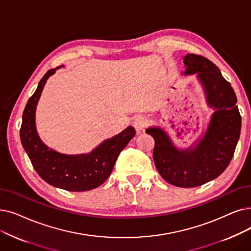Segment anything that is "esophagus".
Returning <instances> with one entry per match:
<instances>
[{"mask_svg": "<svg viewBox=\"0 0 251 251\" xmlns=\"http://www.w3.org/2000/svg\"><path fill=\"white\" fill-rule=\"evenodd\" d=\"M148 126V120L143 117V116H138L133 120V127L135 128L136 132H141L147 128Z\"/></svg>", "mask_w": 251, "mask_h": 251, "instance_id": "34e87169", "label": "esophagus"}]
</instances>
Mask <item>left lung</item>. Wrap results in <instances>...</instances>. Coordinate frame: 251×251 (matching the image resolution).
I'll list each match as a JSON object with an SVG mask.
<instances>
[{
	"label": "left lung",
	"mask_w": 251,
	"mask_h": 251,
	"mask_svg": "<svg viewBox=\"0 0 251 251\" xmlns=\"http://www.w3.org/2000/svg\"><path fill=\"white\" fill-rule=\"evenodd\" d=\"M183 63V74L197 75L207 102L215 110L204 136L196 147L177 150L161 128L146 132L155 140L152 158L160 176L176 187L195 188L220 176L230 164L240 137L241 116L234 89L212 61L191 53Z\"/></svg>",
	"instance_id": "obj_1"
}]
</instances>
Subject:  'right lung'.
Wrapping results in <instances>:
<instances>
[{
  "mask_svg": "<svg viewBox=\"0 0 251 251\" xmlns=\"http://www.w3.org/2000/svg\"><path fill=\"white\" fill-rule=\"evenodd\" d=\"M58 69V68H56ZM56 69L49 70L25 105L20 127V139L39 176L53 187L71 192L95 189L108 178L120 152L135 135L132 126L106 139L90 154L63 155L49 149L40 139L35 122L36 106L47 79Z\"/></svg>",
  "mask_w": 251,
  "mask_h": 251,
  "instance_id": "right-lung-1",
  "label": "right lung"
}]
</instances>
